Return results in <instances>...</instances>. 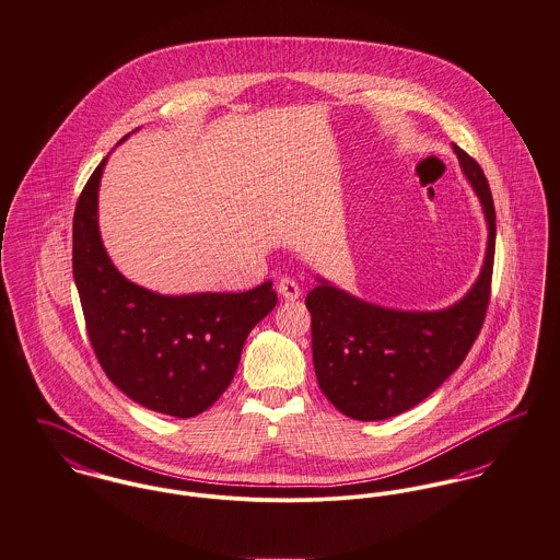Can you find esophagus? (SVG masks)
<instances>
[{
    "label": "esophagus",
    "mask_w": 560,
    "mask_h": 560,
    "mask_svg": "<svg viewBox=\"0 0 560 560\" xmlns=\"http://www.w3.org/2000/svg\"><path fill=\"white\" fill-rule=\"evenodd\" d=\"M277 290H279V294H281L285 301H296V299L301 296V288H299V283H296L294 279H290V277H283V279L279 281Z\"/></svg>",
    "instance_id": "esophagus-1"
}]
</instances>
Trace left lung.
Listing matches in <instances>:
<instances>
[{
  "label": "left lung",
  "instance_id": "obj_1",
  "mask_svg": "<svg viewBox=\"0 0 560 560\" xmlns=\"http://www.w3.org/2000/svg\"><path fill=\"white\" fill-rule=\"evenodd\" d=\"M462 172L488 221V249L468 294L442 311H397L365 303L317 277L307 294L317 384L326 399L357 421L397 417L455 372L470 352L490 303L497 210L481 165L453 143Z\"/></svg>",
  "mask_w": 560,
  "mask_h": 560
}]
</instances>
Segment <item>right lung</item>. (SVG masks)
<instances>
[{
	"label": "right lung",
	"mask_w": 560,
	"mask_h": 560,
	"mask_svg": "<svg viewBox=\"0 0 560 560\" xmlns=\"http://www.w3.org/2000/svg\"><path fill=\"white\" fill-rule=\"evenodd\" d=\"M105 163L107 156L81 190L72 221V275L90 343L107 377L132 401L178 419L197 417L225 393L250 328L275 310L272 281L238 294L185 296L130 283L98 232Z\"/></svg>",
	"instance_id": "1"
}]
</instances>
